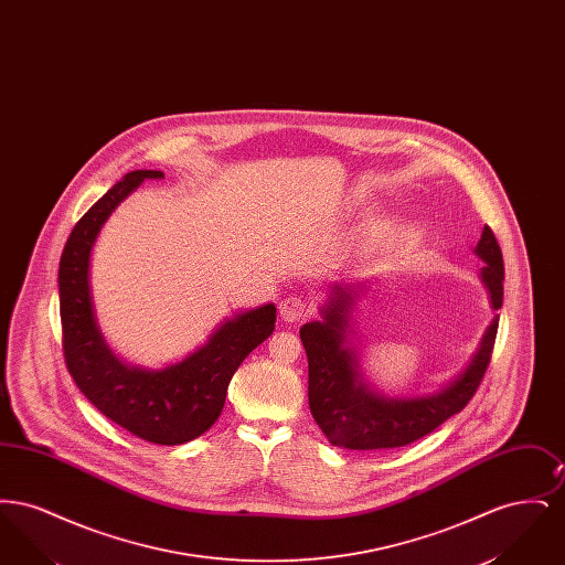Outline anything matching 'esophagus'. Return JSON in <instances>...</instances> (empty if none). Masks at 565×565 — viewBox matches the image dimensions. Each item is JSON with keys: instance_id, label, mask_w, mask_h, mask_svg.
Masks as SVG:
<instances>
[{"instance_id": "34e87169", "label": "esophagus", "mask_w": 565, "mask_h": 565, "mask_svg": "<svg viewBox=\"0 0 565 565\" xmlns=\"http://www.w3.org/2000/svg\"><path fill=\"white\" fill-rule=\"evenodd\" d=\"M309 305L300 296H286L279 302V316L284 322H302L309 316Z\"/></svg>"}]
</instances>
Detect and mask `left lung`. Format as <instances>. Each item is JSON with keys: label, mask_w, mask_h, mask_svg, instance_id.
<instances>
[{"label": "left lung", "mask_w": 565, "mask_h": 565, "mask_svg": "<svg viewBox=\"0 0 565 565\" xmlns=\"http://www.w3.org/2000/svg\"><path fill=\"white\" fill-rule=\"evenodd\" d=\"M475 254L484 263L481 279L493 311H498L504 298V260L489 226H484ZM355 296L353 286H334L322 307V322L300 328L309 362V408L337 447L353 451L404 447L436 430L470 403L489 366L500 316H493L487 326L468 366L440 392L419 398H387L362 379L358 353L351 348L348 330Z\"/></svg>", "instance_id": "8db88e82"}]
</instances>
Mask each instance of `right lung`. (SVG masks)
Wrapping results in <instances>:
<instances>
[{"label":"right lung","instance_id":"right-lung-1","mask_svg":"<svg viewBox=\"0 0 565 565\" xmlns=\"http://www.w3.org/2000/svg\"><path fill=\"white\" fill-rule=\"evenodd\" d=\"M148 178L164 175L127 173L82 215L65 243L58 263L63 355L82 394L114 424L154 445H182L214 426L235 371L273 334L277 309L269 302L224 320L205 345L161 371L125 364L109 350L90 296V252L111 212Z\"/></svg>","mask_w":565,"mask_h":565}]
</instances>
